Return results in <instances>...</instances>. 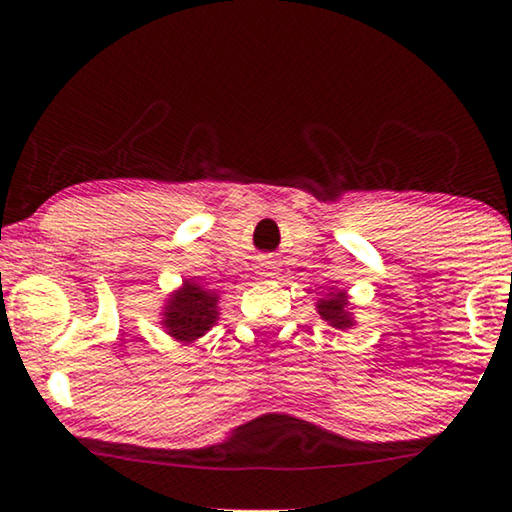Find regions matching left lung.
<instances>
[{
	"label": "left lung",
	"instance_id": "1",
	"mask_svg": "<svg viewBox=\"0 0 512 512\" xmlns=\"http://www.w3.org/2000/svg\"><path fill=\"white\" fill-rule=\"evenodd\" d=\"M317 307H319L321 319H326L331 326H335V328L352 326V317H349V312L345 310L347 298H345V293H342V291L331 293L328 298H321Z\"/></svg>",
	"mask_w": 512,
	"mask_h": 512
}]
</instances>
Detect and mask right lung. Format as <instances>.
Instances as JSON below:
<instances>
[{
    "instance_id": "1",
    "label": "right lung",
    "mask_w": 512,
    "mask_h": 512,
    "mask_svg": "<svg viewBox=\"0 0 512 512\" xmlns=\"http://www.w3.org/2000/svg\"><path fill=\"white\" fill-rule=\"evenodd\" d=\"M216 314L219 312H216L214 293L200 289L193 282H184L181 291L174 293L170 305L165 307L163 324L177 340L191 342L212 328Z\"/></svg>"
}]
</instances>
